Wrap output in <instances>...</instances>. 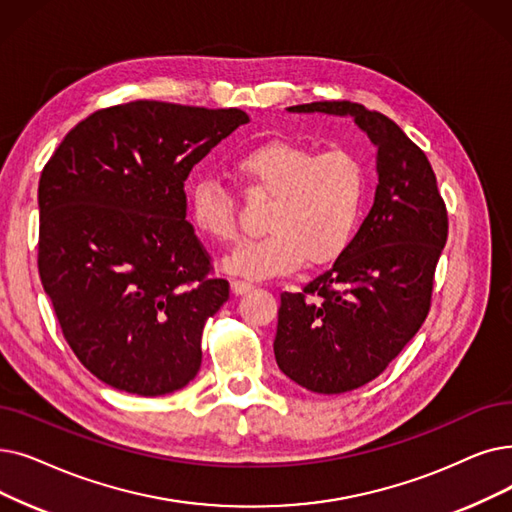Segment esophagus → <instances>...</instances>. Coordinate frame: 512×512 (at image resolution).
Wrapping results in <instances>:
<instances>
[{
    "instance_id": "34e87169",
    "label": "esophagus",
    "mask_w": 512,
    "mask_h": 512,
    "mask_svg": "<svg viewBox=\"0 0 512 512\" xmlns=\"http://www.w3.org/2000/svg\"><path fill=\"white\" fill-rule=\"evenodd\" d=\"M251 288H255V284H253V282H249V280H234V282H232V291H234L236 295L249 293Z\"/></svg>"
}]
</instances>
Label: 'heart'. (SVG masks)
Wrapping results in <instances>:
<instances>
[{
  "label": "heart",
  "mask_w": 512,
  "mask_h": 512,
  "mask_svg": "<svg viewBox=\"0 0 512 512\" xmlns=\"http://www.w3.org/2000/svg\"><path fill=\"white\" fill-rule=\"evenodd\" d=\"M236 171L255 192L272 198L265 213L270 234L226 257V272L270 278L297 270L305 259L328 263L349 247L366 196L364 167L351 152L314 154L293 142H268L242 154ZM190 211L209 238L236 242V205L228 188L211 177L198 180L190 190Z\"/></svg>",
  "instance_id": "heart-1"
}]
</instances>
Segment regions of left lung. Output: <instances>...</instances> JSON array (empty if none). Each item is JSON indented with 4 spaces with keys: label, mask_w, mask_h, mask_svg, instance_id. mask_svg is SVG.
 Segmentation results:
<instances>
[{
    "label": "left lung",
    "mask_w": 512,
    "mask_h": 512,
    "mask_svg": "<svg viewBox=\"0 0 512 512\" xmlns=\"http://www.w3.org/2000/svg\"><path fill=\"white\" fill-rule=\"evenodd\" d=\"M288 113L351 117L376 148L370 213L330 270L301 293L280 295L274 339L288 379L314 393H345L376 379L425 322L448 213L425 152L385 115L355 102Z\"/></svg>",
    "instance_id": "8db88e82"
}]
</instances>
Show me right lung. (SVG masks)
I'll return each mask as SVG.
<instances>
[{
  "label": "right lung",
  "mask_w": 512,
  "mask_h": 512,
  "mask_svg": "<svg viewBox=\"0 0 512 512\" xmlns=\"http://www.w3.org/2000/svg\"><path fill=\"white\" fill-rule=\"evenodd\" d=\"M238 108L136 100L66 133L39 180V276L79 362L144 397L201 370L207 318L230 297L186 221L184 182Z\"/></svg>",
  "instance_id": "add662e5"
}]
</instances>
